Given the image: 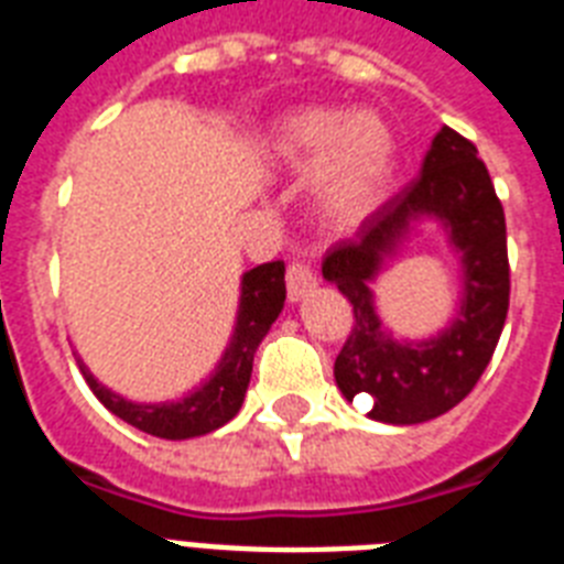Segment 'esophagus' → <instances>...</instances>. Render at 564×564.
<instances>
[{
  "mask_svg": "<svg viewBox=\"0 0 564 564\" xmlns=\"http://www.w3.org/2000/svg\"><path fill=\"white\" fill-rule=\"evenodd\" d=\"M315 290V272L306 267L304 260H292L286 267V295L290 301H301L306 297V292Z\"/></svg>",
  "mask_w": 564,
  "mask_h": 564,
  "instance_id": "esophagus-1",
  "label": "esophagus"
}]
</instances>
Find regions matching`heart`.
Wrapping results in <instances>:
<instances>
[{
  "label": "heart",
  "instance_id": "heart-1",
  "mask_svg": "<svg viewBox=\"0 0 564 564\" xmlns=\"http://www.w3.org/2000/svg\"><path fill=\"white\" fill-rule=\"evenodd\" d=\"M281 167L304 173L315 167V208L329 226H354L386 196L397 162V141L377 112L313 107L292 112L272 132Z\"/></svg>",
  "mask_w": 564,
  "mask_h": 564
}]
</instances>
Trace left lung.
Returning a JSON list of instances; mask_svg holds the SVG:
<instances>
[{
	"label": "left lung",
	"mask_w": 564,
	"mask_h": 564,
	"mask_svg": "<svg viewBox=\"0 0 564 564\" xmlns=\"http://www.w3.org/2000/svg\"><path fill=\"white\" fill-rule=\"evenodd\" d=\"M420 216L441 218L465 263V301L429 343H397L378 322L369 283ZM322 272L354 304V327L336 356V386L370 402L379 423L414 425L446 414L473 391L496 354L510 310L507 223L478 148L443 127L423 171L327 251Z\"/></svg>",
	"instance_id": "obj_1"
}]
</instances>
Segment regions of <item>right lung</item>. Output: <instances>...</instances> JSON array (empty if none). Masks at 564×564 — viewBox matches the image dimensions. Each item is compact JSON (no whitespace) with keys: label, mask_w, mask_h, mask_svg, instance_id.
Returning <instances> with one entry per match:
<instances>
[{"label":"right lung","mask_w":564,"mask_h":564,"mask_svg":"<svg viewBox=\"0 0 564 564\" xmlns=\"http://www.w3.org/2000/svg\"><path fill=\"white\" fill-rule=\"evenodd\" d=\"M283 260L260 263L242 274L240 310H237V327L231 336V345L219 359L217 370L205 379L203 386L191 391L185 400L162 402V405H139L104 388L91 377L89 368L80 361L86 386L104 405L123 423L135 425L141 432L164 437V441H187L208 434L219 425H226L231 416L240 411L246 388L251 379V361L254 350L281 315L283 301H286V283H283Z\"/></svg>","instance_id":"right-lung-1"}]
</instances>
